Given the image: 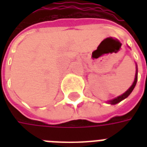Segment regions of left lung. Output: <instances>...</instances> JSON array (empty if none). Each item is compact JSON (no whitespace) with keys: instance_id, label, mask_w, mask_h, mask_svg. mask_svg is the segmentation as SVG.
<instances>
[{"instance_id":"8db88e82","label":"left lung","mask_w":147,"mask_h":147,"mask_svg":"<svg viewBox=\"0 0 147 147\" xmlns=\"http://www.w3.org/2000/svg\"><path fill=\"white\" fill-rule=\"evenodd\" d=\"M137 80H138V76H137V70H136L135 81H134V83H133V84L131 85V86L129 89L127 90L126 92L124 93V94H123L122 95L119 96V97H117V98H116L111 100V101H109V102L110 104H112V105H115V104H117V103H119L120 102H121V101H122V100H123V99L126 98L127 97H128L130 94L132 92L133 89L135 88V86H136V83H137Z\"/></svg>"}]
</instances>
